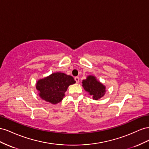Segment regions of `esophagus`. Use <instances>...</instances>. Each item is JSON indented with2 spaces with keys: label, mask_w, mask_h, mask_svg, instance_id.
I'll return each mask as SVG.
<instances>
[{
  "label": "esophagus",
  "mask_w": 149,
  "mask_h": 149,
  "mask_svg": "<svg viewBox=\"0 0 149 149\" xmlns=\"http://www.w3.org/2000/svg\"><path fill=\"white\" fill-rule=\"evenodd\" d=\"M74 79L75 80L76 83H79V77H75Z\"/></svg>",
  "instance_id": "1"
}]
</instances>
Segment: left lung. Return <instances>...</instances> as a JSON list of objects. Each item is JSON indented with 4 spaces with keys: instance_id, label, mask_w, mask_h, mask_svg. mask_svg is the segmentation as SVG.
Here are the masks:
<instances>
[{
    "instance_id": "obj_1",
    "label": "left lung",
    "mask_w": 149,
    "mask_h": 149,
    "mask_svg": "<svg viewBox=\"0 0 149 149\" xmlns=\"http://www.w3.org/2000/svg\"><path fill=\"white\" fill-rule=\"evenodd\" d=\"M82 86L94 100H98L103 97L105 92V87L97 81L94 76L89 75L82 81Z\"/></svg>"
}]
</instances>
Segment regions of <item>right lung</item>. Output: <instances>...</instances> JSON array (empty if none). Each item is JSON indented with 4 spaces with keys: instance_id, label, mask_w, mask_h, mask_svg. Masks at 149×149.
<instances>
[{
    "instance_id": "1",
    "label": "right lung",
    "mask_w": 149,
    "mask_h": 149,
    "mask_svg": "<svg viewBox=\"0 0 149 149\" xmlns=\"http://www.w3.org/2000/svg\"><path fill=\"white\" fill-rule=\"evenodd\" d=\"M75 83V80L72 76L56 72L39 80L36 84V88L42 99L56 104L62 101L68 87Z\"/></svg>"
}]
</instances>
